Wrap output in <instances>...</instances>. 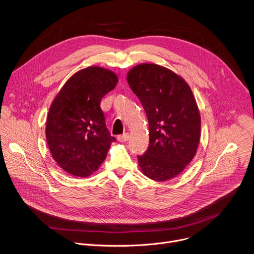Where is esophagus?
I'll list each match as a JSON object with an SVG mask.
<instances>
[{
    "instance_id": "esophagus-1",
    "label": "esophagus",
    "mask_w": 254,
    "mask_h": 254,
    "mask_svg": "<svg viewBox=\"0 0 254 254\" xmlns=\"http://www.w3.org/2000/svg\"><path fill=\"white\" fill-rule=\"evenodd\" d=\"M128 139V133H124L118 136V140L121 142H126Z\"/></svg>"
}]
</instances>
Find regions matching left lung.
I'll use <instances>...</instances> for the list:
<instances>
[{"label": "left lung", "instance_id": "8db88e82", "mask_svg": "<svg viewBox=\"0 0 254 254\" xmlns=\"http://www.w3.org/2000/svg\"><path fill=\"white\" fill-rule=\"evenodd\" d=\"M127 83L149 121L150 144L137 157L144 176L167 181L193 160L201 135V117L188 83L172 70L154 63L132 67Z\"/></svg>", "mask_w": 254, "mask_h": 254}]
</instances>
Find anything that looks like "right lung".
<instances>
[{
  "label": "right lung",
  "instance_id": "add662e5",
  "mask_svg": "<svg viewBox=\"0 0 254 254\" xmlns=\"http://www.w3.org/2000/svg\"><path fill=\"white\" fill-rule=\"evenodd\" d=\"M118 81L114 71L89 66L72 75L52 101L46 139L52 158L68 174H93L116 140L106 128L100 101Z\"/></svg>",
  "mask_w": 254,
  "mask_h": 254
}]
</instances>
